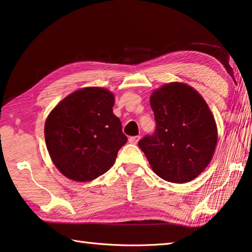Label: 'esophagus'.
Returning a JSON list of instances; mask_svg holds the SVG:
<instances>
[{
    "mask_svg": "<svg viewBox=\"0 0 252 252\" xmlns=\"http://www.w3.org/2000/svg\"><path fill=\"white\" fill-rule=\"evenodd\" d=\"M139 139H140V135H134V137H130L129 138V141L131 143H137L139 141Z\"/></svg>",
    "mask_w": 252,
    "mask_h": 252,
    "instance_id": "esophagus-1",
    "label": "esophagus"
}]
</instances>
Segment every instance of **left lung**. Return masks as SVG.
<instances>
[{
	"instance_id": "left-lung-1",
	"label": "left lung",
	"mask_w": 252,
	"mask_h": 252,
	"mask_svg": "<svg viewBox=\"0 0 252 252\" xmlns=\"http://www.w3.org/2000/svg\"><path fill=\"white\" fill-rule=\"evenodd\" d=\"M156 130L138 142L151 168L171 183L196 178L212 160L218 141L213 114L193 87L166 84L150 97Z\"/></svg>"
}]
</instances>
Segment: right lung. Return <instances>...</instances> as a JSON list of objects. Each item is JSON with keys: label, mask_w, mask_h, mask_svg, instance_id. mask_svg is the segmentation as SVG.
I'll list each match as a JSON object with an SVG mask.
<instances>
[{"label": "right lung", "mask_w": 252, "mask_h": 252, "mask_svg": "<svg viewBox=\"0 0 252 252\" xmlns=\"http://www.w3.org/2000/svg\"><path fill=\"white\" fill-rule=\"evenodd\" d=\"M114 95L101 87H85L65 97L48 115L46 146L62 174L90 182L106 173L127 141L113 114Z\"/></svg>", "instance_id": "add662e5"}]
</instances>
